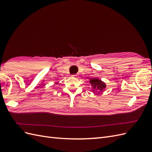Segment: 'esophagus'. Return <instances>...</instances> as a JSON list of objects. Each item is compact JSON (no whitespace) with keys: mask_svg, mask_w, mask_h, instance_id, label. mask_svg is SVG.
Instances as JSON below:
<instances>
[{"mask_svg":"<svg viewBox=\"0 0 152 152\" xmlns=\"http://www.w3.org/2000/svg\"><path fill=\"white\" fill-rule=\"evenodd\" d=\"M72 77H75V78H77V75H73Z\"/></svg>","mask_w":152,"mask_h":152,"instance_id":"1","label":"esophagus"}]
</instances>
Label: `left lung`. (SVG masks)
<instances>
[{"instance_id": "obj_1", "label": "left lung", "mask_w": 152, "mask_h": 152, "mask_svg": "<svg viewBox=\"0 0 152 152\" xmlns=\"http://www.w3.org/2000/svg\"><path fill=\"white\" fill-rule=\"evenodd\" d=\"M89 83L91 84L92 90L97 93H100L107 87V84H106L105 82H103L98 78L91 79L89 80Z\"/></svg>"}]
</instances>
